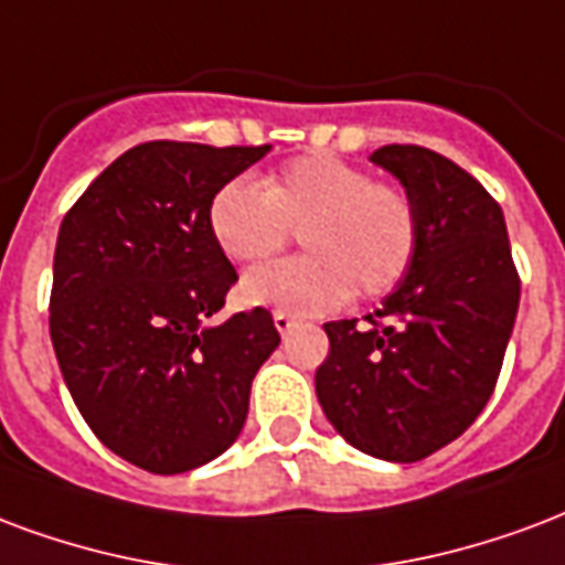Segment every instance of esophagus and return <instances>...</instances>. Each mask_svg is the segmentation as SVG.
Returning a JSON list of instances; mask_svg holds the SVG:
<instances>
[{
    "instance_id": "esophagus-1",
    "label": "esophagus",
    "mask_w": 565,
    "mask_h": 565,
    "mask_svg": "<svg viewBox=\"0 0 565 565\" xmlns=\"http://www.w3.org/2000/svg\"><path fill=\"white\" fill-rule=\"evenodd\" d=\"M271 320H275V329H278L281 335H287V332H290V329H294V326H296L294 317L284 315V311H275V315H271Z\"/></svg>"
}]
</instances>
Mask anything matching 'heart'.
Listing matches in <instances>:
<instances>
[{
	"label": "heart",
	"mask_w": 565,
	"mask_h": 565,
	"mask_svg": "<svg viewBox=\"0 0 565 565\" xmlns=\"http://www.w3.org/2000/svg\"><path fill=\"white\" fill-rule=\"evenodd\" d=\"M212 239L233 263L257 266L290 242L308 254L245 275L242 299L294 315H326L350 296L380 299L411 269L419 245L413 200L329 152H311L254 185L236 177L212 194Z\"/></svg>",
	"instance_id": "1"
}]
</instances>
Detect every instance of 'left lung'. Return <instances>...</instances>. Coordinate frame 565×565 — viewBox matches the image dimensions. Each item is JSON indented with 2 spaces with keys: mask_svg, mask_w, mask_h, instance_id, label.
Masks as SVG:
<instances>
[{
  "mask_svg": "<svg viewBox=\"0 0 565 565\" xmlns=\"http://www.w3.org/2000/svg\"><path fill=\"white\" fill-rule=\"evenodd\" d=\"M419 218L411 269L367 326L326 323L317 367L326 419L359 452L413 463L461 437L503 367L521 299L503 209L467 170L425 146H380Z\"/></svg>",
  "mask_w": 565,
  "mask_h": 565,
  "instance_id": "obj_1",
  "label": "left lung"
}]
</instances>
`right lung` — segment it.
I'll use <instances>...</instances> for the list:
<instances>
[{
  "label": "right lung",
  "instance_id": "add662e5",
  "mask_svg": "<svg viewBox=\"0 0 565 565\" xmlns=\"http://www.w3.org/2000/svg\"><path fill=\"white\" fill-rule=\"evenodd\" d=\"M269 149L134 146L62 218L53 350L86 425L140 470L185 473L227 452L250 380L281 344L266 308L209 323L236 284L209 233V200Z\"/></svg>",
  "mask_w": 565,
  "mask_h": 565
}]
</instances>
